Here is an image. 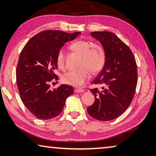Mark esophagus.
Returning a JSON list of instances; mask_svg holds the SVG:
<instances>
[{"instance_id": "34e87169", "label": "esophagus", "mask_w": 156, "mask_h": 156, "mask_svg": "<svg viewBox=\"0 0 156 156\" xmlns=\"http://www.w3.org/2000/svg\"><path fill=\"white\" fill-rule=\"evenodd\" d=\"M76 92H78V93H82V92H84V90L83 89H76L75 90Z\"/></svg>"}]
</instances>
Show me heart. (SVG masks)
<instances>
[{
    "instance_id": "obj_1",
    "label": "heart",
    "mask_w": 156,
    "mask_h": 156,
    "mask_svg": "<svg viewBox=\"0 0 156 156\" xmlns=\"http://www.w3.org/2000/svg\"><path fill=\"white\" fill-rule=\"evenodd\" d=\"M75 52L81 55L80 68L71 70L62 76L63 83L73 87H81L87 81L92 73H98L103 68L106 55L105 49L98 44H93L91 41L78 40L71 45ZM56 64L60 69L65 67V55L63 49H60L56 56Z\"/></svg>"
}]
</instances>
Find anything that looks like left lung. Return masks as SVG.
Masks as SVG:
<instances>
[{
  "mask_svg": "<svg viewBox=\"0 0 156 156\" xmlns=\"http://www.w3.org/2000/svg\"><path fill=\"white\" fill-rule=\"evenodd\" d=\"M103 47L106 55L101 72L91 84H102L101 90L91 89L94 103L87 107L92 118L100 121L115 119L131 103L138 82L137 65L130 48L109 31L91 33Z\"/></svg>",
  "mask_w": 156,
  "mask_h": 156,
  "instance_id": "8db88e82",
  "label": "left lung"
}]
</instances>
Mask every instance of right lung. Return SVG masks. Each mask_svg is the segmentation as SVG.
Returning <instances> with one entry per match:
<instances>
[{
	"mask_svg": "<svg viewBox=\"0 0 156 156\" xmlns=\"http://www.w3.org/2000/svg\"><path fill=\"white\" fill-rule=\"evenodd\" d=\"M80 32L68 34L46 30L33 36L20 52L16 67V83L21 100L38 119L49 120L62 112L65 100L73 88L61 84L54 90L50 84L58 80V52L65 43L75 39Z\"/></svg>",
	"mask_w": 156,
	"mask_h": 156,
	"instance_id": "1",
	"label": "right lung"
}]
</instances>
